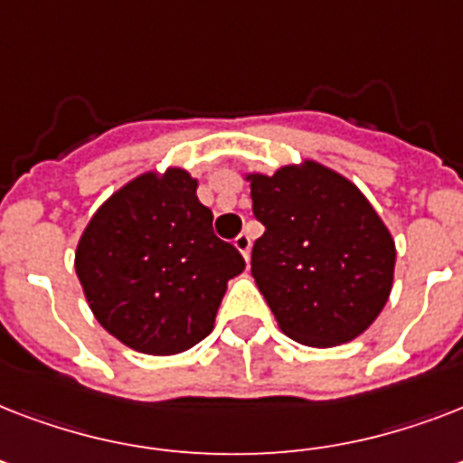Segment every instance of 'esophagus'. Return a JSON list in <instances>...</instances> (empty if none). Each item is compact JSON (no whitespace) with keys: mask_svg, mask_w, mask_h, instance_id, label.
I'll use <instances>...</instances> for the list:
<instances>
[{"mask_svg":"<svg viewBox=\"0 0 463 463\" xmlns=\"http://www.w3.org/2000/svg\"><path fill=\"white\" fill-rule=\"evenodd\" d=\"M235 247H238L240 252L245 260H250V250H252V238L247 235V232H240L238 238H235Z\"/></svg>","mask_w":463,"mask_h":463,"instance_id":"34e87169","label":"esophagus"}]
</instances>
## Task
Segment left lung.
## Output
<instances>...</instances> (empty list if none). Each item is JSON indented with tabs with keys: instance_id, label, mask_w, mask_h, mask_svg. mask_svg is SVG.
Here are the masks:
<instances>
[{
	"instance_id": "obj_1",
	"label": "left lung",
	"mask_w": 463,
	"mask_h": 463,
	"mask_svg": "<svg viewBox=\"0 0 463 463\" xmlns=\"http://www.w3.org/2000/svg\"><path fill=\"white\" fill-rule=\"evenodd\" d=\"M250 180L264 225L252 276L283 334L317 348L360 336L392 290L387 225L355 184L312 160Z\"/></svg>"
}]
</instances>
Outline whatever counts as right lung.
I'll return each mask as SVG.
<instances>
[{"label": "right lung", "instance_id": "1", "mask_svg": "<svg viewBox=\"0 0 463 463\" xmlns=\"http://www.w3.org/2000/svg\"><path fill=\"white\" fill-rule=\"evenodd\" d=\"M213 213L180 167L146 173L96 211L76 247V276L112 336L148 355H173L213 329L242 254L213 235Z\"/></svg>", "mask_w": 463, "mask_h": 463}]
</instances>
